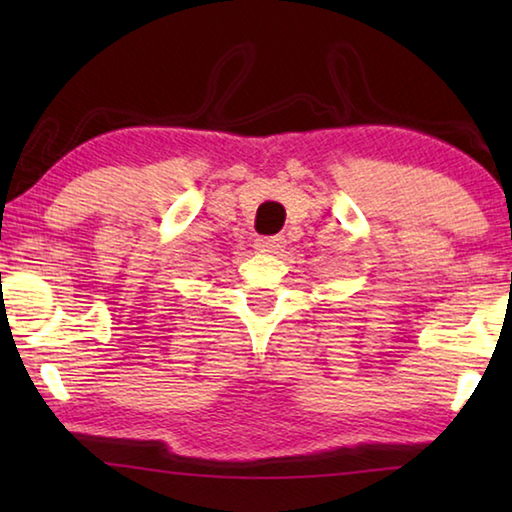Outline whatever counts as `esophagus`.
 <instances>
[{
    "instance_id": "1",
    "label": "esophagus",
    "mask_w": 512,
    "mask_h": 512,
    "mask_svg": "<svg viewBox=\"0 0 512 512\" xmlns=\"http://www.w3.org/2000/svg\"><path fill=\"white\" fill-rule=\"evenodd\" d=\"M257 246L264 250V253H280V250L287 246V241H284L282 235H275V237H262L257 239Z\"/></svg>"
}]
</instances>
